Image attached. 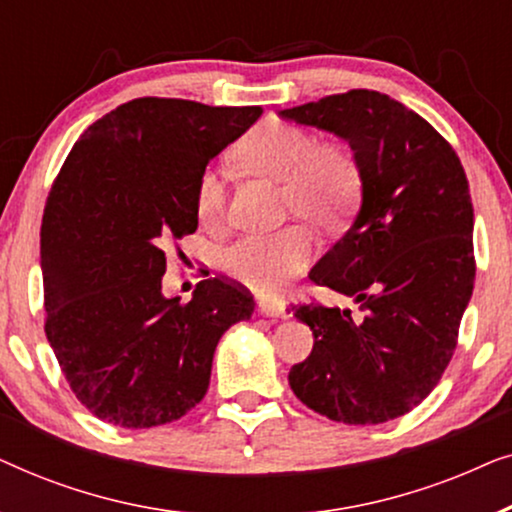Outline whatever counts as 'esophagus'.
<instances>
[{"label":"esophagus","mask_w":512,"mask_h":512,"mask_svg":"<svg viewBox=\"0 0 512 512\" xmlns=\"http://www.w3.org/2000/svg\"><path fill=\"white\" fill-rule=\"evenodd\" d=\"M258 312L265 314V317H284L286 307L284 303H279V300H261V303H258Z\"/></svg>","instance_id":"34e87169"}]
</instances>
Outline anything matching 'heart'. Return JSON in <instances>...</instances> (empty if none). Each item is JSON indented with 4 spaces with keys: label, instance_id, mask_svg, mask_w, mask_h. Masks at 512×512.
<instances>
[{
    "label": "heart",
    "instance_id": "obj_1",
    "mask_svg": "<svg viewBox=\"0 0 512 512\" xmlns=\"http://www.w3.org/2000/svg\"><path fill=\"white\" fill-rule=\"evenodd\" d=\"M244 170L282 181V212L335 230L359 207L363 174L347 146L319 142L312 130L291 123H261L235 146ZM195 214L209 230L226 219V188L214 170L200 174L195 186ZM312 233L291 223L270 235H249L223 254V270L258 293H275L305 268L312 256Z\"/></svg>",
    "mask_w": 512,
    "mask_h": 512
}]
</instances>
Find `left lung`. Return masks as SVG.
I'll use <instances>...</instances> for the list:
<instances>
[{"mask_svg":"<svg viewBox=\"0 0 512 512\" xmlns=\"http://www.w3.org/2000/svg\"><path fill=\"white\" fill-rule=\"evenodd\" d=\"M282 118L347 139L363 174L354 226L310 272L354 296L363 319L314 300L291 305L314 347L289 384L333 422H389L431 394L457 349L475 282L466 172L429 121L377 90L321 97Z\"/></svg>","mask_w":512,"mask_h":512,"instance_id":"left-lung-1","label":"left lung"}]
</instances>
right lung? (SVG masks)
<instances>
[{
    "instance_id": "obj_1",
    "label": "right lung",
    "mask_w": 512,
    "mask_h": 512,
    "mask_svg": "<svg viewBox=\"0 0 512 512\" xmlns=\"http://www.w3.org/2000/svg\"><path fill=\"white\" fill-rule=\"evenodd\" d=\"M258 116L137 97L90 125L62 163L41 219L44 331L69 389L104 422L184 417L207 394L219 338L254 312L230 279H202L188 303L160 282L167 249L198 228L200 174Z\"/></svg>"
}]
</instances>
